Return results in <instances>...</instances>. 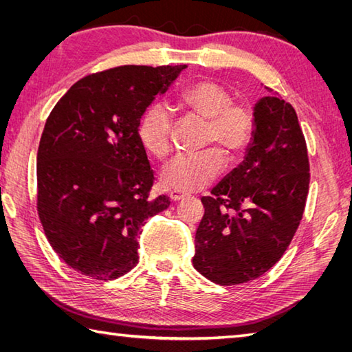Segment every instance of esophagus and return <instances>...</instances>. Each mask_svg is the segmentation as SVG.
I'll return each instance as SVG.
<instances>
[{
    "label": "esophagus",
    "instance_id": "34e87169",
    "mask_svg": "<svg viewBox=\"0 0 352 352\" xmlns=\"http://www.w3.org/2000/svg\"><path fill=\"white\" fill-rule=\"evenodd\" d=\"M188 197H189L188 193H184V192H178V190L169 192V198H170V201H174V203H178V201H182Z\"/></svg>",
    "mask_w": 352,
    "mask_h": 352
}]
</instances>
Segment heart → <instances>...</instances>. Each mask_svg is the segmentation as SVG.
<instances>
[{"label":"heart","instance_id":"1","mask_svg":"<svg viewBox=\"0 0 352 352\" xmlns=\"http://www.w3.org/2000/svg\"><path fill=\"white\" fill-rule=\"evenodd\" d=\"M230 91L212 80L188 86L177 98L178 107L206 121L204 144H216L230 159L241 155L254 131L252 110L245 102L231 101ZM138 134L142 146L155 159H164L170 151L172 118L160 104L149 106L140 116ZM223 155L219 149L178 155L162 172L166 189L197 192L207 188L223 169Z\"/></svg>","mask_w":352,"mask_h":352}]
</instances>
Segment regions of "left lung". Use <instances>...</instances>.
<instances>
[{"instance_id": "left-lung-1", "label": "left lung", "mask_w": 352, "mask_h": 352, "mask_svg": "<svg viewBox=\"0 0 352 352\" xmlns=\"http://www.w3.org/2000/svg\"><path fill=\"white\" fill-rule=\"evenodd\" d=\"M309 170L295 109L275 94L263 96L254 107L243 162L210 197L201 198L204 216L195 234L193 267L221 286L248 283L269 271L302 219Z\"/></svg>"}]
</instances>
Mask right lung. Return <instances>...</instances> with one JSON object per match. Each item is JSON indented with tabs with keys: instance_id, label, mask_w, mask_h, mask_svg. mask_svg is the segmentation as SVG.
<instances>
[{
	"instance_id": "add662e5",
	"label": "right lung",
	"mask_w": 352,
	"mask_h": 352,
	"mask_svg": "<svg viewBox=\"0 0 352 352\" xmlns=\"http://www.w3.org/2000/svg\"><path fill=\"white\" fill-rule=\"evenodd\" d=\"M186 65H125L78 80L50 113L37 149V213L66 265L109 281L138 265V237L166 195L149 198L154 172L140 116Z\"/></svg>"
}]
</instances>
